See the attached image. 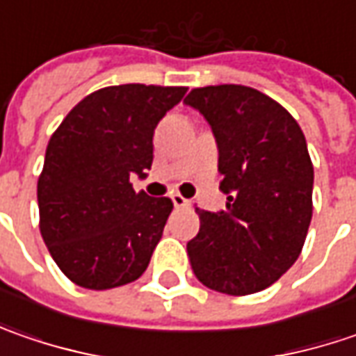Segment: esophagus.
<instances>
[{
	"mask_svg": "<svg viewBox=\"0 0 356 356\" xmlns=\"http://www.w3.org/2000/svg\"><path fill=\"white\" fill-rule=\"evenodd\" d=\"M172 202H174L176 208H190V204H192L190 200H186L184 196H180V194H174V196H172Z\"/></svg>",
	"mask_w": 356,
	"mask_h": 356,
	"instance_id": "1",
	"label": "esophagus"
}]
</instances>
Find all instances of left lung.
I'll return each instance as SVG.
<instances>
[{
    "label": "left lung",
    "instance_id": "obj_1",
    "mask_svg": "<svg viewBox=\"0 0 356 356\" xmlns=\"http://www.w3.org/2000/svg\"><path fill=\"white\" fill-rule=\"evenodd\" d=\"M218 143L226 212L196 208L186 250L194 275L227 295L269 287L293 266L313 216V162L301 127L277 101L243 85L192 89Z\"/></svg>",
    "mask_w": 356,
    "mask_h": 356
}]
</instances>
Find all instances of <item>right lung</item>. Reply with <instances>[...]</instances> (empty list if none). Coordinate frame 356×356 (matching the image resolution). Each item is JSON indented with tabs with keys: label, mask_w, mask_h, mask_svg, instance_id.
<instances>
[{
	"label": "right lung",
	"mask_w": 356,
	"mask_h": 356,
	"mask_svg": "<svg viewBox=\"0 0 356 356\" xmlns=\"http://www.w3.org/2000/svg\"><path fill=\"white\" fill-rule=\"evenodd\" d=\"M186 87L117 85L87 95L49 138L37 180L39 229L51 257L85 289L138 280L170 216V198L134 192L152 166L154 129Z\"/></svg>",
	"instance_id": "obj_1"
}]
</instances>
